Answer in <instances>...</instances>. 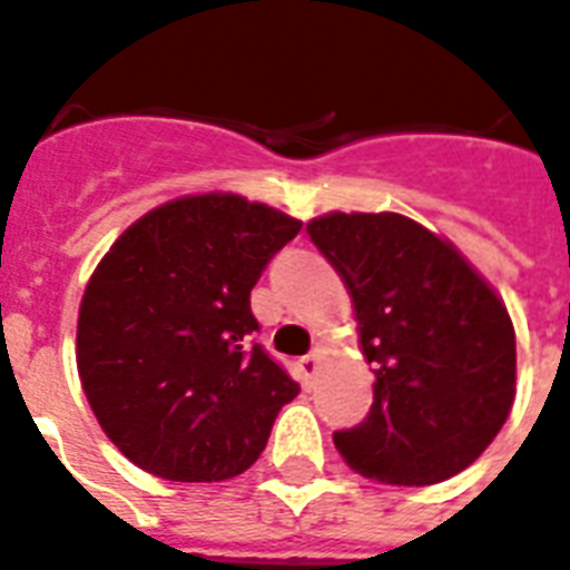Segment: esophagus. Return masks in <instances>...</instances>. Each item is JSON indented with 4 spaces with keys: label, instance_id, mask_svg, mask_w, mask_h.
<instances>
[{
    "label": "esophagus",
    "instance_id": "esophagus-1",
    "mask_svg": "<svg viewBox=\"0 0 570 570\" xmlns=\"http://www.w3.org/2000/svg\"><path fill=\"white\" fill-rule=\"evenodd\" d=\"M316 364H320V350H314V353H307L304 358H298V373H302L304 385H311V380H314Z\"/></svg>",
    "mask_w": 570,
    "mask_h": 570
}]
</instances>
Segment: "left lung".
I'll use <instances>...</instances> for the list:
<instances>
[{"instance_id":"left-lung-1","label":"left lung","mask_w":570,"mask_h":570,"mask_svg":"<svg viewBox=\"0 0 570 570\" xmlns=\"http://www.w3.org/2000/svg\"><path fill=\"white\" fill-rule=\"evenodd\" d=\"M307 236L353 298L376 376L371 415L334 433L346 466L406 488L463 472L514 403L505 302L449 238L397 212H328Z\"/></svg>"}]
</instances>
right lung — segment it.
I'll use <instances>...</instances> for the list:
<instances>
[{"instance_id": "right-lung-1", "label": "right lung", "mask_w": 570, "mask_h": 570, "mask_svg": "<svg viewBox=\"0 0 570 570\" xmlns=\"http://www.w3.org/2000/svg\"><path fill=\"white\" fill-rule=\"evenodd\" d=\"M302 220L190 194L134 220L77 316V371L116 449L167 481H227L263 454L298 382L259 343L250 289Z\"/></svg>"}]
</instances>
